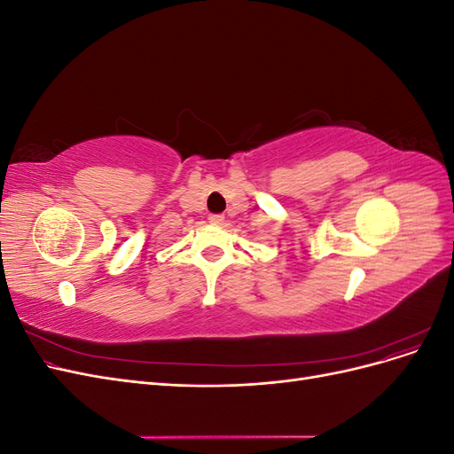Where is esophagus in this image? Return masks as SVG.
Here are the masks:
<instances>
[{
  "instance_id": "obj_1",
  "label": "esophagus",
  "mask_w": 454,
  "mask_h": 454,
  "mask_svg": "<svg viewBox=\"0 0 454 454\" xmlns=\"http://www.w3.org/2000/svg\"><path fill=\"white\" fill-rule=\"evenodd\" d=\"M223 222H225V217L222 214H212L210 215V223H214V225H222Z\"/></svg>"
}]
</instances>
